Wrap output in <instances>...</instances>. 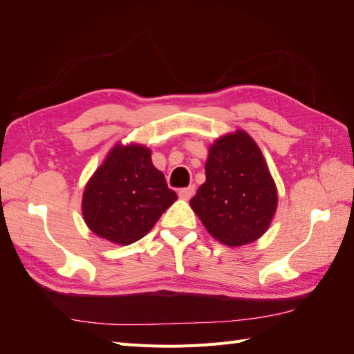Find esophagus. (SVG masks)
I'll list each match as a JSON object with an SVG mask.
<instances>
[{
	"label": "esophagus",
	"mask_w": 354,
	"mask_h": 354,
	"mask_svg": "<svg viewBox=\"0 0 354 354\" xmlns=\"http://www.w3.org/2000/svg\"><path fill=\"white\" fill-rule=\"evenodd\" d=\"M195 186L192 185V186H189V187H183V189H180L178 190V195H180V198H183V199H190L192 196L195 195Z\"/></svg>",
	"instance_id": "obj_1"
}]
</instances>
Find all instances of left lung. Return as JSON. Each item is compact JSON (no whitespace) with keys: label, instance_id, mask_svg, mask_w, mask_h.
<instances>
[{"label":"left lung","instance_id":"left-lung-1","mask_svg":"<svg viewBox=\"0 0 354 354\" xmlns=\"http://www.w3.org/2000/svg\"><path fill=\"white\" fill-rule=\"evenodd\" d=\"M205 176L190 199L205 229L227 246L259 239L274 216L277 194L252 138L241 130L218 138L209 147Z\"/></svg>","mask_w":354,"mask_h":354}]
</instances>
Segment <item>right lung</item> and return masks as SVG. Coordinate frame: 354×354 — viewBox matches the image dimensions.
<instances>
[{
	"instance_id": "right-lung-1",
	"label": "right lung",
	"mask_w": 354,
	"mask_h": 354,
	"mask_svg": "<svg viewBox=\"0 0 354 354\" xmlns=\"http://www.w3.org/2000/svg\"><path fill=\"white\" fill-rule=\"evenodd\" d=\"M177 194L145 146H115L84 190L82 214L100 238L130 245L153 227Z\"/></svg>"
}]
</instances>
